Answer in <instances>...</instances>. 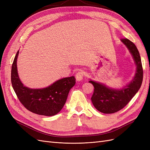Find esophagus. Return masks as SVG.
Instances as JSON below:
<instances>
[{
  "label": "esophagus",
  "mask_w": 150,
  "mask_h": 150,
  "mask_svg": "<svg viewBox=\"0 0 150 150\" xmlns=\"http://www.w3.org/2000/svg\"><path fill=\"white\" fill-rule=\"evenodd\" d=\"M76 80L78 81H82L83 79V73L81 71H79L78 72H77L76 74Z\"/></svg>",
  "instance_id": "34e87169"
}]
</instances>
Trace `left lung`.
<instances>
[{
  "mask_svg": "<svg viewBox=\"0 0 150 150\" xmlns=\"http://www.w3.org/2000/svg\"><path fill=\"white\" fill-rule=\"evenodd\" d=\"M121 40L129 50L137 67L132 81L120 89L111 88L104 84L91 79L89 81L94 88L91 97L93 105L97 110L105 114L116 112L126 106L137 93L143 81V67L137 47L128 39Z\"/></svg>",
  "mask_w": 150,
  "mask_h": 150,
  "instance_id": "obj_1",
  "label": "left lung"
}]
</instances>
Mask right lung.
<instances>
[{"label": "right lung", "mask_w": 150, "mask_h": 150, "mask_svg": "<svg viewBox=\"0 0 150 150\" xmlns=\"http://www.w3.org/2000/svg\"><path fill=\"white\" fill-rule=\"evenodd\" d=\"M18 51L11 70V82L20 102L29 111L39 115L51 116L59 112L66 102L70 89L76 83L74 76L59 79L47 87L32 89L25 86L17 72Z\"/></svg>", "instance_id": "add662e5"}]
</instances>
